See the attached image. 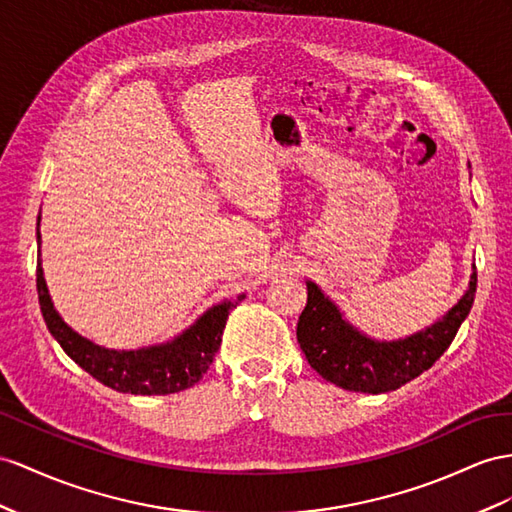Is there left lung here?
Listing matches in <instances>:
<instances>
[{
  "instance_id": "left-lung-1",
  "label": "left lung",
  "mask_w": 512,
  "mask_h": 512,
  "mask_svg": "<svg viewBox=\"0 0 512 512\" xmlns=\"http://www.w3.org/2000/svg\"><path fill=\"white\" fill-rule=\"evenodd\" d=\"M476 266L469 290L426 331L398 342H374L342 318L316 283H307V307L300 313L296 337L309 365L324 381L361 393H385L406 385L450 348L469 316L476 296Z\"/></svg>"
}]
</instances>
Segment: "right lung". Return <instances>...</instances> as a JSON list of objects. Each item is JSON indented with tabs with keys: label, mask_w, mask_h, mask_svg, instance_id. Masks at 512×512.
<instances>
[{
	"label": "right lung",
	"mask_w": 512,
	"mask_h": 512,
	"mask_svg": "<svg viewBox=\"0 0 512 512\" xmlns=\"http://www.w3.org/2000/svg\"><path fill=\"white\" fill-rule=\"evenodd\" d=\"M36 240L41 244L38 231ZM36 290L47 329L62 350L99 383L116 391L134 393V396H166V393H177L199 383L220 348L229 313L244 300L242 294L233 303L229 300L205 311L186 333H181L170 344L142 350H108L88 342L62 322L51 305L41 257L36 266Z\"/></svg>",
	"instance_id": "1"
}]
</instances>
